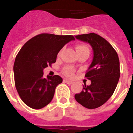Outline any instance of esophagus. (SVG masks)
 <instances>
[{
    "mask_svg": "<svg viewBox=\"0 0 133 133\" xmlns=\"http://www.w3.org/2000/svg\"><path fill=\"white\" fill-rule=\"evenodd\" d=\"M64 81L66 83H68V84H72L73 83V81H70V80H68V79H64Z\"/></svg>",
    "mask_w": 133,
    "mask_h": 133,
    "instance_id": "esophagus-1",
    "label": "esophagus"
}]
</instances>
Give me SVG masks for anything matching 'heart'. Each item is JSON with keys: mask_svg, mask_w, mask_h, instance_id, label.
I'll return each instance as SVG.
<instances>
[{"mask_svg": "<svg viewBox=\"0 0 133 133\" xmlns=\"http://www.w3.org/2000/svg\"><path fill=\"white\" fill-rule=\"evenodd\" d=\"M76 50H77V53L81 52H90V50H89V48L87 45L83 44H79L77 45L76 46ZM63 72L65 75H66L67 77H72L74 75V72H75V70L72 67L70 66H67L65 67L63 70Z\"/></svg>", "mask_w": 133, "mask_h": 133, "instance_id": "obj_1", "label": "heart"}]
</instances>
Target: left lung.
I'll list each match as a JSON object with an SVG mask.
<instances>
[{"instance_id": "obj_1", "label": "left lung", "mask_w": 133, "mask_h": 133, "mask_svg": "<svg viewBox=\"0 0 133 133\" xmlns=\"http://www.w3.org/2000/svg\"><path fill=\"white\" fill-rule=\"evenodd\" d=\"M75 38L88 43L94 56L85 75L91 84H84L83 90L76 94L75 98L83 107L97 108L110 98L117 87L120 77L119 57L112 46L98 34H81Z\"/></svg>"}]
</instances>
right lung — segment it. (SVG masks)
I'll list each match as a JSON object with an SVG mask.
<instances>
[{"label":"right lung","mask_w":133,"mask_h":133,"mask_svg":"<svg viewBox=\"0 0 133 133\" xmlns=\"http://www.w3.org/2000/svg\"><path fill=\"white\" fill-rule=\"evenodd\" d=\"M75 40L72 35L41 34L27 41L14 64L15 86L21 99L33 109H41L53 99L55 88L62 83L58 75L43 77V69L56 62L65 45Z\"/></svg>","instance_id":"right-lung-1"}]
</instances>
